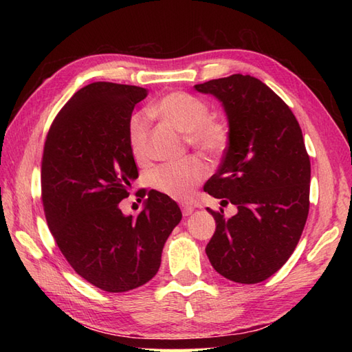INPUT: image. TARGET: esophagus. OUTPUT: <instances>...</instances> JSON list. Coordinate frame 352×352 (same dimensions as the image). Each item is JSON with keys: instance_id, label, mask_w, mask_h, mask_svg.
Listing matches in <instances>:
<instances>
[{"instance_id": "34e87169", "label": "esophagus", "mask_w": 352, "mask_h": 352, "mask_svg": "<svg viewBox=\"0 0 352 352\" xmlns=\"http://www.w3.org/2000/svg\"><path fill=\"white\" fill-rule=\"evenodd\" d=\"M193 210H195V207H193V206H190V204H182L183 216H190L193 213Z\"/></svg>"}]
</instances>
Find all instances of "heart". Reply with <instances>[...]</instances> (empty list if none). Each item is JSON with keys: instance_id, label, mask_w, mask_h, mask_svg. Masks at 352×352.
<instances>
[{"instance_id": "heart-1", "label": "heart", "mask_w": 352, "mask_h": 352, "mask_svg": "<svg viewBox=\"0 0 352 352\" xmlns=\"http://www.w3.org/2000/svg\"><path fill=\"white\" fill-rule=\"evenodd\" d=\"M151 115L184 133L190 145L206 153H219L227 144V130L221 122L208 116L206 104L189 94L174 92L155 104ZM149 125L144 115H134L129 125V140L131 153L136 159H144L146 153ZM207 175V166L197 157L162 164L151 174L154 188L174 199H189L197 186Z\"/></svg>"}]
</instances>
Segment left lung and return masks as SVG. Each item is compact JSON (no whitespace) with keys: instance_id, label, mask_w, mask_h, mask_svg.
I'll return each mask as SVG.
<instances>
[{"instance_id":"8db88e82","label":"left lung","mask_w":352,"mask_h":352,"mask_svg":"<svg viewBox=\"0 0 352 352\" xmlns=\"http://www.w3.org/2000/svg\"><path fill=\"white\" fill-rule=\"evenodd\" d=\"M213 95L228 121V148L204 190L237 207L208 213L216 221L206 254L226 278L256 284L286 263L309 216L310 159L301 126L278 95L258 78L234 74L195 85Z\"/></svg>"}]
</instances>
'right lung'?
Listing matches in <instances>:
<instances>
[{"instance_id":"1","label":"right lung","mask_w":352,"mask_h":352,"mask_svg":"<svg viewBox=\"0 0 352 352\" xmlns=\"http://www.w3.org/2000/svg\"><path fill=\"white\" fill-rule=\"evenodd\" d=\"M146 95L144 87L106 81L85 86L58 111L43 148L42 203L51 234L74 271L111 294L153 278L182 221L175 201L157 190L148 192L138 218L119 207L139 175L129 125Z\"/></svg>"}]
</instances>
